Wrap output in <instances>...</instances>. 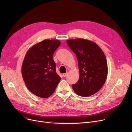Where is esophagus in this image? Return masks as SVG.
I'll use <instances>...</instances> for the list:
<instances>
[{"label":"esophagus","mask_w":132,"mask_h":132,"mask_svg":"<svg viewBox=\"0 0 132 132\" xmlns=\"http://www.w3.org/2000/svg\"><path fill=\"white\" fill-rule=\"evenodd\" d=\"M67 74H68V73H66L63 74V75H63V77H66V76L67 75Z\"/></svg>","instance_id":"1"}]
</instances>
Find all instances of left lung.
<instances>
[{"label": "left lung", "instance_id": "8db88e82", "mask_svg": "<svg viewBox=\"0 0 132 132\" xmlns=\"http://www.w3.org/2000/svg\"><path fill=\"white\" fill-rule=\"evenodd\" d=\"M66 42L78 61L80 77L72 85L74 91L82 97L94 95L103 87L107 78L108 64L104 53L90 40L77 38Z\"/></svg>", "mask_w": 132, "mask_h": 132}]
</instances>
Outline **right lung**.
<instances>
[{
	"instance_id": "obj_1",
	"label": "right lung",
	"mask_w": 132,
	"mask_h": 132,
	"mask_svg": "<svg viewBox=\"0 0 132 132\" xmlns=\"http://www.w3.org/2000/svg\"><path fill=\"white\" fill-rule=\"evenodd\" d=\"M60 45L59 40L45 39L32 46L23 60L22 74L25 84L30 92L39 97L50 96L61 80L53 59Z\"/></svg>"
}]
</instances>
